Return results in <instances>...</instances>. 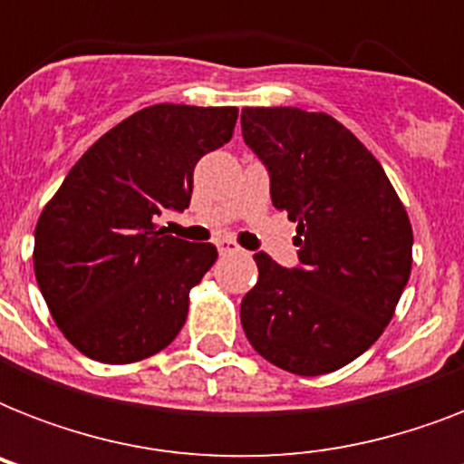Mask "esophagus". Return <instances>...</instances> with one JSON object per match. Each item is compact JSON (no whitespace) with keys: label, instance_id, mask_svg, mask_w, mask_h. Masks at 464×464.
<instances>
[{"label":"esophagus","instance_id":"esophagus-1","mask_svg":"<svg viewBox=\"0 0 464 464\" xmlns=\"http://www.w3.org/2000/svg\"><path fill=\"white\" fill-rule=\"evenodd\" d=\"M217 250L221 255H226V253H238L240 247H238V243H233L231 238H218L217 240Z\"/></svg>","mask_w":464,"mask_h":464}]
</instances>
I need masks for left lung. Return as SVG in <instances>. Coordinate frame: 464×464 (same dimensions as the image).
I'll use <instances>...</instances> for the list:
<instances>
[{
	"mask_svg": "<svg viewBox=\"0 0 464 464\" xmlns=\"http://www.w3.org/2000/svg\"><path fill=\"white\" fill-rule=\"evenodd\" d=\"M243 140L296 221L298 265L255 253L240 304L247 342L296 375L346 366L381 337L410 282L411 224L375 156L324 112L243 108Z\"/></svg>",
	"mask_w": 464,
	"mask_h": 464,
	"instance_id": "8db88e82",
	"label": "left lung"
}]
</instances>
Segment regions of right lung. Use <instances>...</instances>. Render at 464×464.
<instances>
[{
  "instance_id": "right-lung-1",
  "label": "right lung",
  "mask_w": 464,
  "mask_h": 464,
  "mask_svg": "<svg viewBox=\"0 0 464 464\" xmlns=\"http://www.w3.org/2000/svg\"><path fill=\"white\" fill-rule=\"evenodd\" d=\"M236 108L159 103L76 160L35 226L33 267L62 334L89 359L132 363L185 324L189 289L217 260L156 226L185 211L197 160L233 137Z\"/></svg>"
}]
</instances>
